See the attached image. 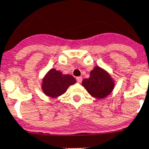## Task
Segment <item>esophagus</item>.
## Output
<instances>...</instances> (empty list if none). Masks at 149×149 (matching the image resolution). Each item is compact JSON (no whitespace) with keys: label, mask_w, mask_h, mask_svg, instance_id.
I'll return each instance as SVG.
<instances>
[{"label":"esophagus","mask_w":149,"mask_h":149,"mask_svg":"<svg viewBox=\"0 0 149 149\" xmlns=\"http://www.w3.org/2000/svg\"><path fill=\"white\" fill-rule=\"evenodd\" d=\"M82 80H83L82 77H76V81H77V82L79 83V84L82 82Z\"/></svg>","instance_id":"1"}]
</instances>
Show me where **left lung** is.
<instances>
[{"label": "left lung", "instance_id": "left-lung-1", "mask_svg": "<svg viewBox=\"0 0 149 149\" xmlns=\"http://www.w3.org/2000/svg\"><path fill=\"white\" fill-rule=\"evenodd\" d=\"M82 85L88 93L97 98H104L113 90L114 84L108 73L100 67H95L89 78L84 79Z\"/></svg>", "mask_w": 149, "mask_h": 149}]
</instances>
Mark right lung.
I'll return each instance as SVG.
<instances>
[{"label": "right lung", "instance_id": "right-lung-1", "mask_svg": "<svg viewBox=\"0 0 149 149\" xmlns=\"http://www.w3.org/2000/svg\"><path fill=\"white\" fill-rule=\"evenodd\" d=\"M42 90L47 95L54 98L65 93L68 87L75 84L76 80L70 74H63L54 68L49 71L43 80Z\"/></svg>", "mask_w": 149, "mask_h": 149}]
</instances>
